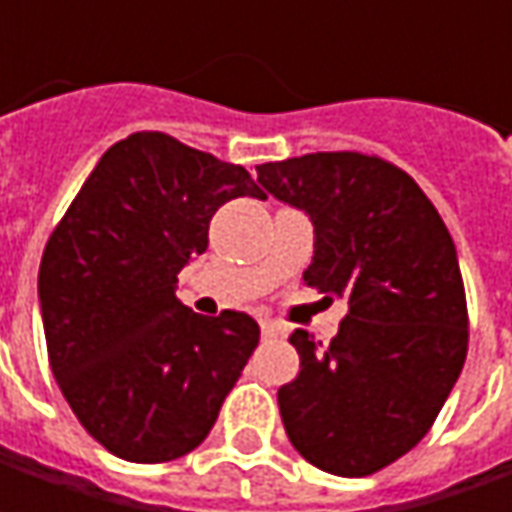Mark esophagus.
<instances>
[{
	"instance_id": "obj_1",
	"label": "esophagus",
	"mask_w": 512,
	"mask_h": 512,
	"mask_svg": "<svg viewBox=\"0 0 512 512\" xmlns=\"http://www.w3.org/2000/svg\"><path fill=\"white\" fill-rule=\"evenodd\" d=\"M279 333H282V327L276 325V322H270V319L262 322V336H265V339H273V336H279Z\"/></svg>"
}]
</instances>
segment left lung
<instances>
[{
  "label": "left lung",
  "mask_w": 512,
  "mask_h": 512,
  "mask_svg": "<svg viewBox=\"0 0 512 512\" xmlns=\"http://www.w3.org/2000/svg\"><path fill=\"white\" fill-rule=\"evenodd\" d=\"M262 199L305 210V282L342 299L330 344L293 330L302 370L279 387L287 439L325 473L370 476L422 442L467 356L456 245L404 170L364 153H307L256 168Z\"/></svg>",
  "instance_id": "obj_1"
}]
</instances>
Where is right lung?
Instances as JSON below:
<instances>
[{
	"label": "right lung",
	"mask_w": 512,
	"mask_h": 512,
	"mask_svg": "<svg viewBox=\"0 0 512 512\" xmlns=\"http://www.w3.org/2000/svg\"><path fill=\"white\" fill-rule=\"evenodd\" d=\"M236 196H262L242 165L133 133L99 159L39 265L50 370L70 410L113 456L179 459L205 442L259 344L236 310L199 316L176 299L179 270Z\"/></svg>",
	"instance_id": "1"
}]
</instances>
